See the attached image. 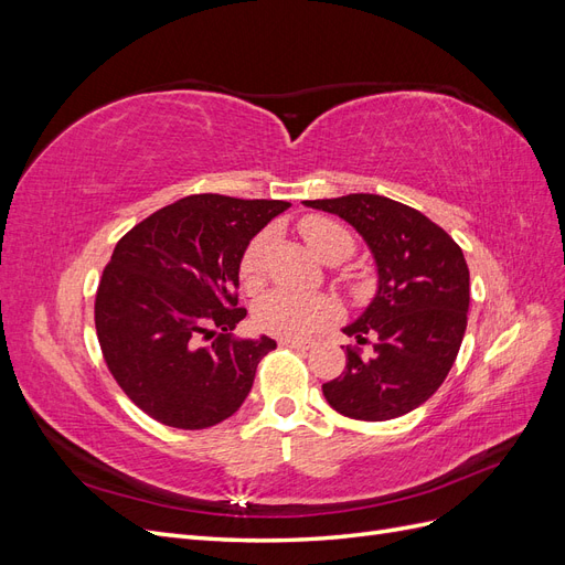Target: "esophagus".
<instances>
[{
    "instance_id": "34e87169",
    "label": "esophagus",
    "mask_w": 565,
    "mask_h": 565,
    "mask_svg": "<svg viewBox=\"0 0 565 565\" xmlns=\"http://www.w3.org/2000/svg\"><path fill=\"white\" fill-rule=\"evenodd\" d=\"M280 347L297 349V351H309V349H313V341H301V339H280Z\"/></svg>"
}]
</instances>
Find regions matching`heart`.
<instances>
[{
    "instance_id": "b5f03b06",
    "label": "heart",
    "mask_w": 565,
    "mask_h": 565,
    "mask_svg": "<svg viewBox=\"0 0 565 565\" xmlns=\"http://www.w3.org/2000/svg\"><path fill=\"white\" fill-rule=\"evenodd\" d=\"M301 235L306 245L311 247L322 262H341L351 254L353 241L344 226L332 218L311 216L301 224ZM268 247V233L256 235L247 245L241 259V280L245 287L259 285L264 254ZM337 301L328 295H303L295 289L278 287L262 297L254 309V322L262 332L282 339H306L320 332L324 324L337 318Z\"/></svg>"
}]
</instances>
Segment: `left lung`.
<instances>
[{"mask_svg": "<svg viewBox=\"0 0 565 565\" xmlns=\"http://www.w3.org/2000/svg\"><path fill=\"white\" fill-rule=\"evenodd\" d=\"M344 218L363 237L377 292L344 328L374 353L347 351V370L322 384L328 403L351 419L386 422L413 413L446 382L467 330L469 268L459 245L422 212L384 195L303 200Z\"/></svg>", "mask_w": 565, "mask_h": 565, "instance_id": "obj_1", "label": "left lung"}]
</instances>
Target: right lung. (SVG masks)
Wrapping results in <instances>:
<instances>
[{
	"mask_svg": "<svg viewBox=\"0 0 565 565\" xmlns=\"http://www.w3.org/2000/svg\"><path fill=\"white\" fill-rule=\"evenodd\" d=\"M292 204L188 195L136 224L96 292L100 351L134 405L174 429H207L247 398L276 341L235 337L241 259L252 237Z\"/></svg>",
	"mask_w": 565,
	"mask_h": 565,
	"instance_id": "right-lung-1",
	"label": "right lung"
}]
</instances>
